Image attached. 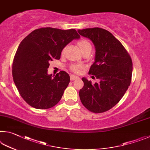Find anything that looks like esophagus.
Returning <instances> with one entry per match:
<instances>
[{"label": "esophagus", "mask_w": 150, "mask_h": 150, "mask_svg": "<svg viewBox=\"0 0 150 150\" xmlns=\"http://www.w3.org/2000/svg\"><path fill=\"white\" fill-rule=\"evenodd\" d=\"M78 78H79L76 76H74V75H72V74L70 75V80L71 81H74L75 80H77V79H78Z\"/></svg>", "instance_id": "obj_1"}]
</instances>
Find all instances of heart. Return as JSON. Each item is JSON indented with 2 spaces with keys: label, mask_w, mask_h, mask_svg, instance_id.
I'll return each instance as SVG.
<instances>
[{
  "label": "heart",
  "mask_w": 150,
  "mask_h": 150,
  "mask_svg": "<svg viewBox=\"0 0 150 150\" xmlns=\"http://www.w3.org/2000/svg\"><path fill=\"white\" fill-rule=\"evenodd\" d=\"M77 45H78V47H80V49L81 50V51L82 52V53L85 51H91V48H92V47H91V45L90 43V41H88L87 39H80V40H79L77 42ZM64 49L62 51V54L64 53ZM70 68V70L72 71V72L78 74V73H80V70L82 69L83 67L80 64H74L71 65Z\"/></svg>",
  "instance_id": "obj_1"
}]
</instances>
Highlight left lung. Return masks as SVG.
<instances>
[{
	"label": "left lung",
	"instance_id": "8db88e82",
	"mask_svg": "<svg viewBox=\"0 0 150 150\" xmlns=\"http://www.w3.org/2000/svg\"><path fill=\"white\" fill-rule=\"evenodd\" d=\"M78 32L90 39L95 46V62L89 74L100 80L92 84L82 78L84 85L79 92L80 100L89 111L105 112L119 103L129 87L132 59L121 43L107 30L93 28L78 30Z\"/></svg>",
	"mask_w": 150,
	"mask_h": 150
}]
</instances>
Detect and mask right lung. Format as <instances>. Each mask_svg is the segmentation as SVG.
Returning <instances> with one entry per match:
<instances>
[{"instance_id": "right-lung-1", "label": "right lung", "mask_w": 150, "mask_h": 150, "mask_svg": "<svg viewBox=\"0 0 150 150\" xmlns=\"http://www.w3.org/2000/svg\"><path fill=\"white\" fill-rule=\"evenodd\" d=\"M80 38L74 29L42 28L21 42L13 60L12 76L20 96L30 106L47 109L59 103L70 82V76L60 71L52 77L47 68L52 60L60 59L67 44Z\"/></svg>"}]
</instances>
